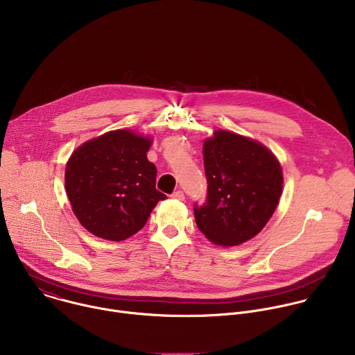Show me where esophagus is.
<instances>
[{
  "instance_id": "34e87169",
  "label": "esophagus",
  "mask_w": 355,
  "mask_h": 355,
  "mask_svg": "<svg viewBox=\"0 0 355 355\" xmlns=\"http://www.w3.org/2000/svg\"><path fill=\"white\" fill-rule=\"evenodd\" d=\"M171 198L178 199V200H182V199H185V195H184V192H182L181 189H178V191H175V192L171 193Z\"/></svg>"
}]
</instances>
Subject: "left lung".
I'll use <instances>...</instances> for the list:
<instances>
[{
    "label": "left lung",
    "mask_w": 355,
    "mask_h": 355,
    "mask_svg": "<svg viewBox=\"0 0 355 355\" xmlns=\"http://www.w3.org/2000/svg\"><path fill=\"white\" fill-rule=\"evenodd\" d=\"M208 196L193 205L198 229L218 245H239L259 234L282 192V168L261 143L215 130L204 143Z\"/></svg>",
    "instance_id": "8db88e82"
}]
</instances>
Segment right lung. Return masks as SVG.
Returning <instances> with one entry per match:
<instances>
[{"label": "right lung", "instance_id": "1", "mask_svg": "<svg viewBox=\"0 0 355 355\" xmlns=\"http://www.w3.org/2000/svg\"><path fill=\"white\" fill-rule=\"evenodd\" d=\"M151 139L128 129L81 144L66 167L73 212L92 234L112 241L137 233L159 200L157 168L147 160Z\"/></svg>", "mask_w": 355, "mask_h": 355}]
</instances>
